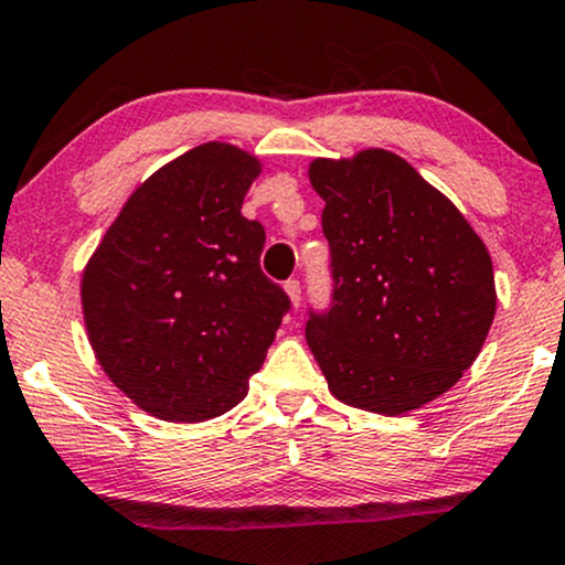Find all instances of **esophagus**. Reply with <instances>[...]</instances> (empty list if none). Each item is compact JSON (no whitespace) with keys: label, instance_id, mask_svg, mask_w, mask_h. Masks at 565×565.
Instances as JSON below:
<instances>
[{"label":"esophagus","instance_id":"esophagus-1","mask_svg":"<svg viewBox=\"0 0 565 565\" xmlns=\"http://www.w3.org/2000/svg\"><path fill=\"white\" fill-rule=\"evenodd\" d=\"M285 294L290 296V303L301 306V282H298V280H288V282H285Z\"/></svg>","mask_w":565,"mask_h":565}]
</instances>
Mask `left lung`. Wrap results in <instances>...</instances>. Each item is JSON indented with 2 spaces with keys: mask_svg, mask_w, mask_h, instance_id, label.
<instances>
[{
  "mask_svg": "<svg viewBox=\"0 0 565 565\" xmlns=\"http://www.w3.org/2000/svg\"><path fill=\"white\" fill-rule=\"evenodd\" d=\"M332 301L306 343L338 401L398 416L435 401L482 351L495 317L484 243L437 188L385 149L315 159Z\"/></svg>",
  "mask_w": 565,
  "mask_h": 565,
  "instance_id": "obj_1",
  "label": "left lung"
}]
</instances>
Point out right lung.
Segmentation results:
<instances>
[{
	"label": "right lung",
	"instance_id": "1",
	"mask_svg": "<svg viewBox=\"0 0 565 565\" xmlns=\"http://www.w3.org/2000/svg\"><path fill=\"white\" fill-rule=\"evenodd\" d=\"M259 159L209 141L125 201L81 282L107 377L159 419L204 422L246 398L290 298L262 271V222L241 214Z\"/></svg>",
	"mask_w": 565,
	"mask_h": 565
}]
</instances>
